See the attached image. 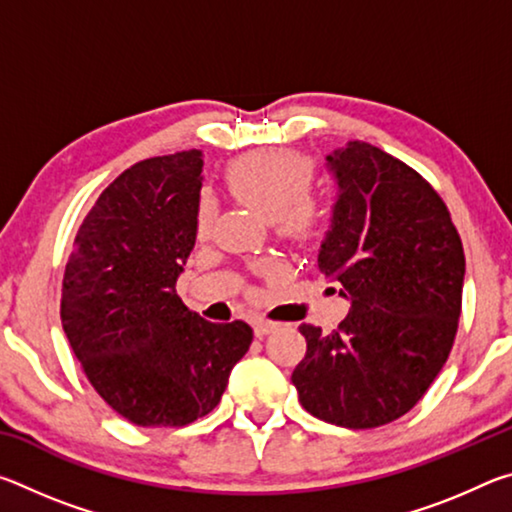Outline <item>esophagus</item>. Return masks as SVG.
<instances>
[{"instance_id": "34e87169", "label": "esophagus", "mask_w": 512, "mask_h": 512, "mask_svg": "<svg viewBox=\"0 0 512 512\" xmlns=\"http://www.w3.org/2000/svg\"><path fill=\"white\" fill-rule=\"evenodd\" d=\"M253 327H255V334H257V336H266L268 332H273V329H275L277 325L273 323V320H266V318H255Z\"/></svg>"}]
</instances>
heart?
I'll use <instances>...</instances> for the list:
<instances>
[{
  "mask_svg": "<svg viewBox=\"0 0 512 512\" xmlns=\"http://www.w3.org/2000/svg\"><path fill=\"white\" fill-rule=\"evenodd\" d=\"M314 164L307 158L282 149L255 151L232 164L228 171L230 189L239 201L275 223L280 235L307 241L316 235L327 216V205L320 196L311 194ZM214 207L210 196L198 203V235H207L212 225Z\"/></svg>",
  "mask_w": 512,
  "mask_h": 512,
  "instance_id": "b5f03b06",
  "label": "heart"
}]
</instances>
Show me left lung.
Masks as SVG:
<instances>
[{"label":"left lung","mask_w":512,"mask_h":512,"mask_svg":"<svg viewBox=\"0 0 512 512\" xmlns=\"http://www.w3.org/2000/svg\"><path fill=\"white\" fill-rule=\"evenodd\" d=\"M339 180L318 271L341 284L350 314L334 332L302 323L307 352L291 375L302 409L345 429L409 413L456 339L465 255L440 194L368 142L327 155Z\"/></svg>","instance_id":"1"}]
</instances>
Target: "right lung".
<instances>
[{
	"label": "right lung",
	"mask_w": 512,
	"mask_h": 512,
	"mask_svg": "<svg viewBox=\"0 0 512 512\" xmlns=\"http://www.w3.org/2000/svg\"><path fill=\"white\" fill-rule=\"evenodd\" d=\"M201 153L121 171L85 216L67 259L60 320L103 402L137 427L205 418L253 343L244 320L210 323L176 280L196 244Z\"/></svg>",
	"instance_id": "obj_1"
}]
</instances>
